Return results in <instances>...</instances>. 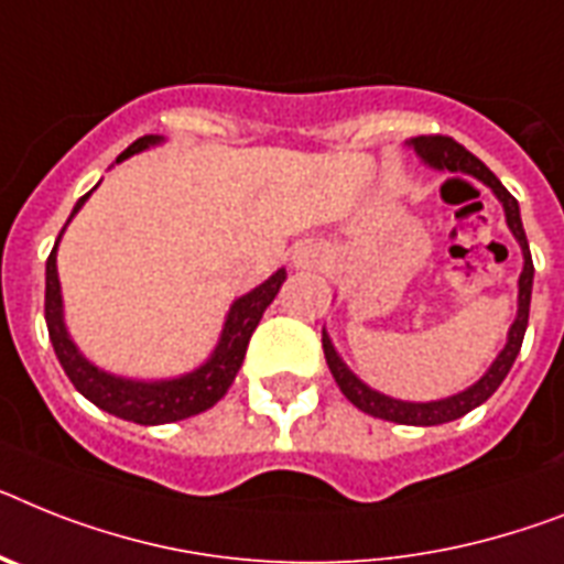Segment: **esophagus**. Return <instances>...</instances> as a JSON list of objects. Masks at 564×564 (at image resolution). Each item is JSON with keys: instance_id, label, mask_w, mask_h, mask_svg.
<instances>
[{"instance_id": "34e87169", "label": "esophagus", "mask_w": 564, "mask_h": 564, "mask_svg": "<svg viewBox=\"0 0 564 564\" xmlns=\"http://www.w3.org/2000/svg\"><path fill=\"white\" fill-rule=\"evenodd\" d=\"M316 262H319V248L316 245H300L293 250V264L296 268H314Z\"/></svg>"}]
</instances>
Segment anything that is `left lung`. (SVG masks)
Returning <instances> with one entry per match:
<instances>
[{"mask_svg": "<svg viewBox=\"0 0 564 564\" xmlns=\"http://www.w3.org/2000/svg\"><path fill=\"white\" fill-rule=\"evenodd\" d=\"M409 147L415 149L417 158H421L423 164H430L432 170L464 172V175H473V178H478L481 184H487L501 202V207H505L507 227H510V232L516 236V241H519V248H522L524 256L522 276H519V311H516L513 325H510V332H507L505 348H501L499 357L492 360L490 369L484 371V377L478 383H473L469 389H464V392L453 394V398L430 400V403H409V400L389 398V394H380L375 392V389H369L355 371L348 369L346 362L339 360V355L334 351L332 337L325 332L323 351L325 362H328V369H332L334 380H337L339 392L346 394L360 412H366V415L371 417H380V421L406 423V426H438V423L458 421V417H464L476 406H481L484 400L492 398V392L499 389L501 380L507 377V371L513 369L516 357H519V348H522L524 332H528L530 293H533V259H530L528 236H524L522 216H519V202L507 193L505 184H501V181L496 178L473 152H467L460 143H455L453 138H444V134H421V138H412Z\"/></svg>", "mask_w": 564, "mask_h": 564, "instance_id": "8db88e82", "label": "left lung"}]
</instances>
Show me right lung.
Here are the masks:
<instances>
[{
    "instance_id": "obj_1",
    "label": "right lung",
    "mask_w": 564,
    "mask_h": 564,
    "mask_svg": "<svg viewBox=\"0 0 564 564\" xmlns=\"http://www.w3.org/2000/svg\"><path fill=\"white\" fill-rule=\"evenodd\" d=\"M161 141H164L161 134H143L118 158V164L126 161V158H132L134 152H143V149L155 147ZM88 195L91 193H86L80 202L74 204L72 218L86 204ZM57 245H54L48 262H45V323H48L54 355H57L59 366H63V371L83 398H88L95 406L109 412V415L141 423V426L184 421V417H193L198 412H207L209 406H216L218 400L225 398L230 383L239 375L241 362H245V351H248L256 325H259L264 308L271 305L273 296H276L288 276L285 268H279L271 279H264L262 285L232 302L230 311H227L221 337H218V346L213 348V355L198 369L181 377H170V380H129V377H118L97 369L95 362H88L80 355V348L74 346V339L68 337V328H65L63 319V291H59L57 276Z\"/></svg>"
}]
</instances>
